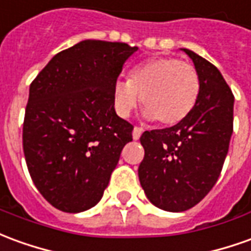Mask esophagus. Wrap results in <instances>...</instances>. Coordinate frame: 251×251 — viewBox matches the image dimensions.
<instances>
[{"label": "esophagus", "instance_id": "1", "mask_svg": "<svg viewBox=\"0 0 251 251\" xmlns=\"http://www.w3.org/2000/svg\"><path fill=\"white\" fill-rule=\"evenodd\" d=\"M143 131H144L143 127H138V126H134V129H133V140H138V138L141 137Z\"/></svg>", "mask_w": 251, "mask_h": 251}]
</instances>
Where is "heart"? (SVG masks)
Wrapping results in <instances>:
<instances>
[{"instance_id": "1", "label": "heart", "mask_w": 251, "mask_h": 251, "mask_svg": "<svg viewBox=\"0 0 251 251\" xmlns=\"http://www.w3.org/2000/svg\"><path fill=\"white\" fill-rule=\"evenodd\" d=\"M199 94L200 77L193 65L175 57H160L133 68L129 80H117L113 103L118 115L129 117L141 100L147 120L168 126L186 118Z\"/></svg>"}]
</instances>
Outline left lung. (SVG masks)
I'll return each instance as SVG.
<instances>
[{"instance_id":"obj_1","label":"left lung","mask_w":251,"mask_h":251,"mask_svg":"<svg viewBox=\"0 0 251 251\" xmlns=\"http://www.w3.org/2000/svg\"><path fill=\"white\" fill-rule=\"evenodd\" d=\"M200 77L196 106L179 124L144 131L145 155L138 178L152 204L168 212L193 208L215 186L222 173L234 124V95L215 65L192 50Z\"/></svg>"}]
</instances>
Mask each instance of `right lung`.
<instances>
[{"instance_id":"1","label":"right lung","mask_w":251,"mask_h":251,"mask_svg":"<svg viewBox=\"0 0 251 251\" xmlns=\"http://www.w3.org/2000/svg\"><path fill=\"white\" fill-rule=\"evenodd\" d=\"M137 47L83 40L54 55L29 85L23 125L28 171L40 194L78 213L103 197L133 126L113 103L114 83Z\"/></svg>"}]
</instances>
